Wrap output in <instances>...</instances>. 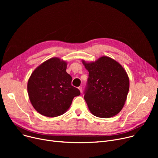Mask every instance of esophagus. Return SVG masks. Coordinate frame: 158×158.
<instances>
[{"instance_id": "obj_1", "label": "esophagus", "mask_w": 158, "mask_h": 158, "mask_svg": "<svg viewBox=\"0 0 158 158\" xmlns=\"http://www.w3.org/2000/svg\"><path fill=\"white\" fill-rule=\"evenodd\" d=\"M79 89L80 90V92H81V93H82V86H79Z\"/></svg>"}]
</instances>
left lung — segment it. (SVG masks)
Here are the masks:
<instances>
[{
    "mask_svg": "<svg viewBox=\"0 0 158 158\" xmlns=\"http://www.w3.org/2000/svg\"><path fill=\"white\" fill-rule=\"evenodd\" d=\"M89 72L85 100L89 110L99 118H110L123 108L129 89L126 71L117 61L102 56L95 61L82 60Z\"/></svg>",
    "mask_w": 158,
    "mask_h": 158,
    "instance_id": "obj_1",
    "label": "left lung"
}]
</instances>
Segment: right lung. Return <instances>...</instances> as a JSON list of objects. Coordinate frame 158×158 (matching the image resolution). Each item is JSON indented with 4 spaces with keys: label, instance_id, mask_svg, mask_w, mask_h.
Instances as JSON below:
<instances>
[{
    "label": "right lung",
    "instance_id": "obj_1",
    "mask_svg": "<svg viewBox=\"0 0 158 158\" xmlns=\"http://www.w3.org/2000/svg\"><path fill=\"white\" fill-rule=\"evenodd\" d=\"M67 63L52 57L39 65L28 80L27 92L34 108L41 114L56 117L64 114L73 98L81 94L72 86V78L66 72Z\"/></svg>",
    "mask_w": 158,
    "mask_h": 158
}]
</instances>
